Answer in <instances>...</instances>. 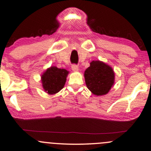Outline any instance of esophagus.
<instances>
[{
	"mask_svg": "<svg viewBox=\"0 0 151 151\" xmlns=\"http://www.w3.org/2000/svg\"><path fill=\"white\" fill-rule=\"evenodd\" d=\"M72 70L73 72H78L79 71V67H78L77 65H72Z\"/></svg>",
	"mask_w": 151,
	"mask_h": 151,
	"instance_id": "esophagus-1",
	"label": "esophagus"
}]
</instances>
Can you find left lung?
Listing matches in <instances>:
<instances>
[{
  "label": "left lung",
  "mask_w": 151,
  "mask_h": 151,
  "mask_svg": "<svg viewBox=\"0 0 151 151\" xmlns=\"http://www.w3.org/2000/svg\"><path fill=\"white\" fill-rule=\"evenodd\" d=\"M86 84L97 96L107 94L114 84L115 74L113 68L100 60H93L84 72Z\"/></svg>",
  "instance_id": "8db88e82"
}]
</instances>
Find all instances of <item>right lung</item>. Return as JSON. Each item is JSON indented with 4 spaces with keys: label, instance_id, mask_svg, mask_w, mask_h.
I'll return each instance as SVG.
<instances>
[{
    "label": "right lung",
    "instance_id": "right-lung-1",
    "mask_svg": "<svg viewBox=\"0 0 151 151\" xmlns=\"http://www.w3.org/2000/svg\"><path fill=\"white\" fill-rule=\"evenodd\" d=\"M69 71L52 66L41 75L42 88L49 95H54L63 88Z\"/></svg>",
    "mask_w": 151,
    "mask_h": 151
}]
</instances>
